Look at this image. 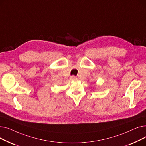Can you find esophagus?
<instances>
[{
  "mask_svg": "<svg viewBox=\"0 0 146 146\" xmlns=\"http://www.w3.org/2000/svg\"><path fill=\"white\" fill-rule=\"evenodd\" d=\"M71 78V79H72V80H74L76 79V77L75 76H71V78Z\"/></svg>",
  "mask_w": 146,
  "mask_h": 146,
  "instance_id": "34e87169",
  "label": "esophagus"
}]
</instances>
